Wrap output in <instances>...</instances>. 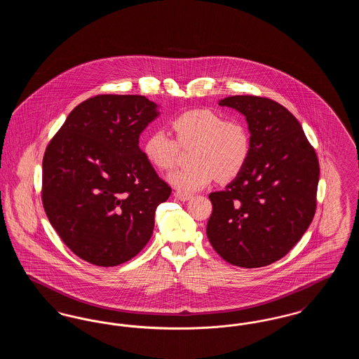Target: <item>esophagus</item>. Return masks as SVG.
<instances>
[{"label": "esophagus", "instance_id": "esophagus-1", "mask_svg": "<svg viewBox=\"0 0 359 359\" xmlns=\"http://www.w3.org/2000/svg\"><path fill=\"white\" fill-rule=\"evenodd\" d=\"M175 198L179 199V201H182V202H186V201L191 199V194L182 192V191H176V192H175Z\"/></svg>", "mask_w": 359, "mask_h": 359}]
</instances>
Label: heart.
<instances>
[{"mask_svg":"<svg viewBox=\"0 0 359 359\" xmlns=\"http://www.w3.org/2000/svg\"><path fill=\"white\" fill-rule=\"evenodd\" d=\"M175 140L164 130H154L145 138L142 154L158 171H168L179 160L180 148L188 149L192 165L168 175V182L183 192H195L211 184L236 179L246 167L252 154V136L239 118H226L208 109H192L171 122Z\"/></svg>","mask_w":359,"mask_h":359,"instance_id":"1","label":"heart"}]
</instances>
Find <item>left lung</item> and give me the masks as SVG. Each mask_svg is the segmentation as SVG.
<instances>
[{
  "label": "left lung",
  "instance_id": "obj_1",
  "mask_svg": "<svg viewBox=\"0 0 359 359\" xmlns=\"http://www.w3.org/2000/svg\"><path fill=\"white\" fill-rule=\"evenodd\" d=\"M219 104L246 117L252 154L227 187L208 195L207 237L231 265L266 266L285 256L313 219L318 156L283 104L255 95L227 97Z\"/></svg>",
  "mask_w": 359,
  "mask_h": 359
}]
</instances>
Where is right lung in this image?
I'll list each match as a JSON object with an SVG mask.
<instances>
[{"instance_id": "obj_1", "label": "right lung", "mask_w": 359, "mask_h": 359, "mask_svg": "<svg viewBox=\"0 0 359 359\" xmlns=\"http://www.w3.org/2000/svg\"><path fill=\"white\" fill-rule=\"evenodd\" d=\"M157 116L144 95H97L69 113L46 149V214L71 252L93 265L137 256L152 237L157 205L171 195L138 147Z\"/></svg>"}]
</instances>
